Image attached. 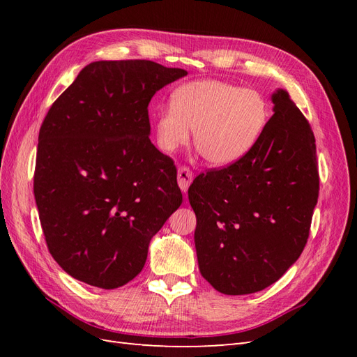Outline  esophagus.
<instances>
[{
	"instance_id": "esophagus-1",
	"label": "esophagus",
	"mask_w": 357,
	"mask_h": 357,
	"mask_svg": "<svg viewBox=\"0 0 357 357\" xmlns=\"http://www.w3.org/2000/svg\"><path fill=\"white\" fill-rule=\"evenodd\" d=\"M193 180V176H192V171L188 168V167H180L178 171H177V181H178V186L183 192H188L190 183Z\"/></svg>"
}]
</instances>
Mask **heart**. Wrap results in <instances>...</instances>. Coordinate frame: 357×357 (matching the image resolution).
Returning <instances> with one entry per match:
<instances>
[{"label": "heart", "mask_w": 357, "mask_h": 357, "mask_svg": "<svg viewBox=\"0 0 357 357\" xmlns=\"http://www.w3.org/2000/svg\"><path fill=\"white\" fill-rule=\"evenodd\" d=\"M271 117L265 96L220 80H199L177 89L155 121L156 143L167 153L193 144L205 162L228 167L261 139Z\"/></svg>", "instance_id": "obj_1"}]
</instances>
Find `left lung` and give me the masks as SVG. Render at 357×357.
Listing matches in <instances>:
<instances>
[{"instance_id":"8db88e82","label":"left lung","mask_w":357,"mask_h":357,"mask_svg":"<svg viewBox=\"0 0 357 357\" xmlns=\"http://www.w3.org/2000/svg\"><path fill=\"white\" fill-rule=\"evenodd\" d=\"M243 159L199 174L189 188L202 277L225 295L271 286L307 244L319 198L316 138L284 89Z\"/></svg>"}]
</instances>
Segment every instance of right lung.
<instances>
[{"label":"right lung","mask_w":357,"mask_h":357,"mask_svg":"<svg viewBox=\"0 0 357 357\" xmlns=\"http://www.w3.org/2000/svg\"><path fill=\"white\" fill-rule=\"evenodd\" d=\"M186 70L146 59L86 66L40 128L34 195L52 257L79 282L116 289L183 201L174 160L150 142L149 102Z\"/></svg>","instance_id":"obj_1"}]
</instances>
